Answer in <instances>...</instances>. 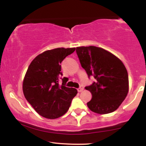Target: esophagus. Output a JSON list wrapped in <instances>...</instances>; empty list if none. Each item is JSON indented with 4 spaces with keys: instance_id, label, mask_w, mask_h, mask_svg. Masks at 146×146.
Masks as SVG:
<instances>
[{
    "instance_id": "obj_1",
    "label": "esophagus",
    "mask_w": 146,
    "mask_h": 146,
    "mask_svg": "<svg viewBox=\"0 0 146 146\" xmlns=\"http://www.w3.org/2000/svg\"><path fill=\"white\" fill-rule=\"evenodd\" d=\"M83 90H84V86H81L78 89V91L79 92H81L83 91Z\"/></svg>"
}]
</instances>
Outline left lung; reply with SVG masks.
Instances as JSON below:
<instances>
[{
	"mask_svg": "<svg viewBox=\"0 0 146 146\" xmlns=\"http://www.w3.org/2000/svg\"><path fill=\"white\" fill-rule=\"evenodd\" d=\"M76 53L88 77L92 76L96 80L85 87L92 96L88 107L100 114L116 110L129 90L128 74L124 64L113 54L94 46L77 47Z\"/></svg>",
	"mask_w": 146,
	"mask_h": 146,
	"instance_id": "1",
	"label": "left lung"
}]
</instances>
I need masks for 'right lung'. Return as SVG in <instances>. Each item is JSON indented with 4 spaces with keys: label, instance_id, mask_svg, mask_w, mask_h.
I'll list each match as a JSON object with an SVG mask.
<instances>
[{
    "label": "right lung",
    "instance_id": "1",
    "mask_svg": "<svg viewBox=\"0 0 146 146\" xmlns=\"http://www.w3.org/2000/svg\"><path fill=\"white\" fill-rule=\"evenodd\" d=\"M76 48H58L38 55L29 65L23 84L25 98L36 111L44 117L56 119L68 110L77 90L65 86L66 78L62 75L60 64Z\"/></svg>",
    "mask_w": 146,
    "mask_h": 146
}]
</instances>
